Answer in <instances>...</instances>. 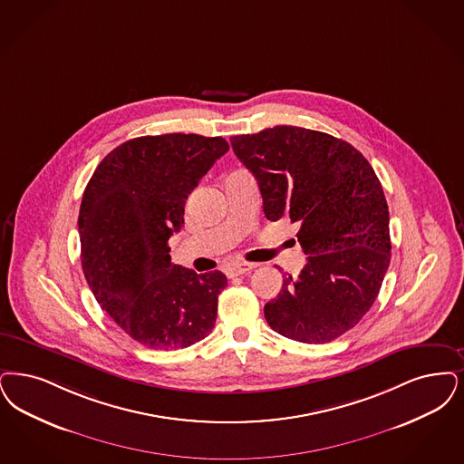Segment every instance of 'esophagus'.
Listing matches in <instances>:
<instances>
[{
    "label": "esophagus",
    "instance_id": "esophagus-1",
    "mask_svg": "<svg viewBox=\"0 0 464 464\" xmlns=\"http://www.w3.org/2000/svg\"><path fill=\"white\" fill-rule=\"evenodd\" d=\"M252 269H256V264H252V262H237V264H231V266L226 269V273H227L229 278H233V276L246 275V273H250Z\"/></svg>",
    "mask_w": 464,
    "mask_h": 464
}]
</instances>
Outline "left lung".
<instances>
[{"mask_svg": "<svg viewBox=\"0 0 464 464\" xmlns=\"http://www.w3.org/2000/svg\"><path fill=\"white\" fill-rule=\"evenodd\" d=\"M257 179L269 221L300 224L307 264L264 305L269 326L302 343H328L364 317L390 264L389 205L370 162L321 130L276 126L231 138Z\"/></svg>", "mask_w": 464, "mask_h": 464, "instance_id": "1", "label": "left lung"}]
</instances>
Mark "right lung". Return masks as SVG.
<instances>
[{
    "mask_svg": "<svg viewBox=\"0 0 464 464\" xmlns=\"http://www.w3.org/2000/svg\"><path fill=\"white\" fill-rule=\"evenodd\" d=\"M229 150L200 134L134 138L100 162L79 210L81 262L94 298L149 349H185L212 332L221 271L197 275L170 262L188 195Z\"/></svg>",
    "mask_w": 464,
    "mask_h": 464,
    "instance_id": "right-lung-1",
    "label": "right lung"
}]
</instances>
